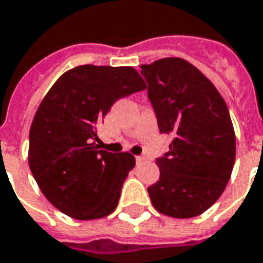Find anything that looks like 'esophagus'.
Listing matches in <instances>:
<instances>
[{
  "label": "esophagus",
  "instance_id": "esophagus-1",
  "mask_svg": "<svg viewBox=\"0 0 263 263\" xmlns=\"http://www.w3.org/2000/svg\"><path fill=\"white\" fill-rule=\"evenodd\" d=\"M136 162H137V164H142V163L147 162V157L146 156H136Z\"/></svg>",
  "mask_w": 263,
  "mask_h": 263
}]
</instances>
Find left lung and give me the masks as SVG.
Wrapping results in <instances>:
<instances>
[{"label": "left lung", "mask_w": 263, "mask_h": 263, "mask_svg": "<svg viewBox=\"0 0 263 263\" xmlns=\"http://www.w3.org/2000/svg\"><path fill=\"white\" fill-rule=\"evenodd\" d=\"M160 133L173 135L156 159L160 177L147 187L163 215L187 219L208 211L231 179L236 139L229 110L211 80L183 59L143 64Z\"/></svg>", "instance_id": "left-lung-1"}]
</instances>
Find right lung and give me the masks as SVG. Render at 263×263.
Instances as JSON below:
<instances>
[{"label": "right lung", "mask_w": 263, "mask_h": 263, "mask_svg": "<svg viewBox=\"0 0 263 263\" xmlns=\"http://www.w3.org/2000/svg\"><path fill=\"white\" fill-rule=\"evenodd\" d=\"M144 88L133 67L87 64L66 71L45 94L30 128L28 163L59 211L91 220L117 208L135 156L99 149L97 126L119 99Z\"/></svg>", "instance_id": "right-lung-1"}]
</instances>
